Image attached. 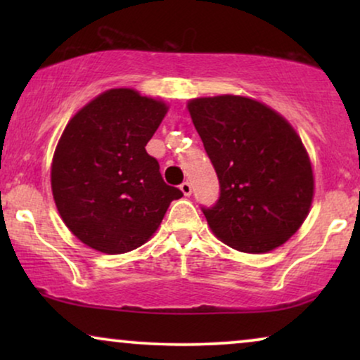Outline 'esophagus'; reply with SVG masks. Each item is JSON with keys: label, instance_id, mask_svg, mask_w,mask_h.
<instances>
[{"label": "esophagus", "instance_id": "obj_1", "mask_svg": "<svg viewBox=\"0 0 360 360\" xmlns=\"http://www.w3.org/2000/svg\"><path fill=\"white\" fill-rule=\"evenodd\" d=\"M180 190L185 196H190L191 195V184H190V181H184V184L180 185Z\"/></svg>", "mask_w": 360, "mask_h": 360}]
</instances>
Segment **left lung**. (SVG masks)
Returning a JSON list of instances; mask_svg holds the SVG:
<instances>
[{
  "mask_svg": "<svg viewBox=\"0 0 360 360\" xmlns=\"http://www.w3.org/2000/svg\"><path fill=\"white\" fill-rule=\"evenodd\" d=\"M188 111L219 180L201 206L211 231L240 252L274 250L297 233L313 201L311 162L272 108L245 96L195 98Z\"/></svg>",
  "mask_w": 360,
  "mask_h": 360,
  "instance_id": "obj_1",
  "label": "left lung"
}]
</instances>
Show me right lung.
<instances>
[{"instance_id":"obj_1","label":"right lung","mask_w":360,"mask_h":360,"mask_svg":"<svg viewBox=\"0 0 360 360\" xmlns=\"http://www.w3.org/2000/svg\"><path fill=\"white\" fill-rule=\"evenodd\" d=\"M167 110L164 101L115 88L83 106L63 131L52 160L53 200L67 228L91 249L139 248L184 196L146 150Z\"/></svg>"}]
</instances>
